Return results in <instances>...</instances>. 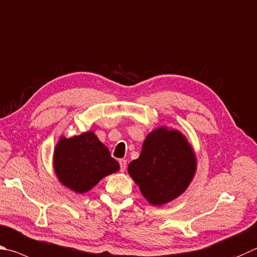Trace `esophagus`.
Listing matches in <instances>:
<instances>
[{
	"label": "esophagus",
	"mask_w": 257,
	"mask_h": 257,
	"mask_svg": "<svg viewBox=\"0 0 257 257\" xmlns=\"http://www.w3.org/2000/svg\"><path fill=\"white\" fill-rule=\"evenodd\" d=\"M119 164H120V171L121 172H124L125 171V167H127V161H125V160H120L119 161Z\"/></svg>",
	"instance_id": "esophagus-1"
}]
</instances>
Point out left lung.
I'll list each match as a JSON object with an SVG mask.
<instances>
[{
  "label": "left lung",
  "instance_id": "obj_1",
  "mask_svg": "<svg viewBox=\"0 0 257 257\" xmlns=\"http://www.w3.org/2000/svg\"><path fill=\"white\" fill-rule=\"evenodd\" d=\"M195 169L197 160L188 139L175 129L162 127L147 135L128 172L149 203L163 206L184 192Z\"/></svg>",
  "mask_w": 257,
  "mask_h": 257
}]
</instances>
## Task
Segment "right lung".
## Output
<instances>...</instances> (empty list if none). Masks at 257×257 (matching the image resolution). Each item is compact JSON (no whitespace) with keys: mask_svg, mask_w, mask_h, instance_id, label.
Here are the masks:
<instances>
[{"mask_svg":"<svg viewBox=\"0 0 257 257\" xmlns=\"http://www.w3.org/2000/svg\"><path fill=\"white\" fill-rule=\"evenodd\" d=\"M119 163L94 133L71 138L62 137L54 152V169L60 183L84 193L104 176L119 171Z\"/></svg>","mask_w":257,"mask_h":257,"instance_id":"1","label":"right lung"}]
</instances>
